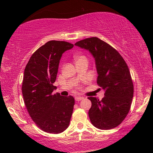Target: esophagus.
<instances>
[{"label": "esophagus", "mask_w": 153, "mask_h": 153, "mask_svg": "<svg viewBox=\"0 0 153 153\" xmlns=\"http://www.w3.org/2000/svg\"><path fill=\"white\" fill-rule=\"evenodd\" d=\"M83 99H84V97H80V96H77V97H75V100H76V102H79V101H81V100H82Z\"/></svg>", "instance_id": "34e87169"}]
</instances>
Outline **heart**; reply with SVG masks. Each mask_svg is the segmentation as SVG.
Wrapping results in <instances>:
<instances>
[{
	"mask_svg": "<svg viewBox=\"0 0 153 153\" xmlns=\"http://www.w3.org/2000/svg\"><path fill=\"white\" fill-rule=\"evenodd\" d=\"M74 59L75 62L76 63H79V62L87 61V58L83 54H77L74 56Z\"/></svg>",
	"mask_w": 153,
	"mask_h": 153,
	"instance_id": "1",
	"label": "heart"
}]
</instances>
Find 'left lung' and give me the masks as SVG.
Masks as SVG:
<instances>
[{"label": "left lung", "mask_w": 153, "mask_h": 153, "mask_svg": "<svg viewBox=\"0 0 153 153\" xmlns=\"http://www.w3.org/2000/svg\"><path fill=\"white\" fill-rule=\"evenodd\" d=\"M74 45L88 50L95 58L97 83L104 91L102 100L88 97L92 102L88 111L91 123L100 129L116 127L129 113L134 95L126 62L114 48L98 37L84 39Z\"/></svg>", "instance_id": "left-lung-1"}]
</instances>
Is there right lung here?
<instances>
[{"mask_svg":"<svg viewBox=\"0 0 153 153\" xmlns=\"http://www.w3.org/2000/svg\"><path fill=\"white\" fill-rule=\"evenodd\" d=\"M74 45L51 40L31 56L24 70L22 94L32 120L42 130L59 134L70 125L74 99L53 94L60 60L62 53Z\"/></svg>","mask_w":153,"mask_h":153,"instance_id":"1","label":"right lung"}]
</instances>
